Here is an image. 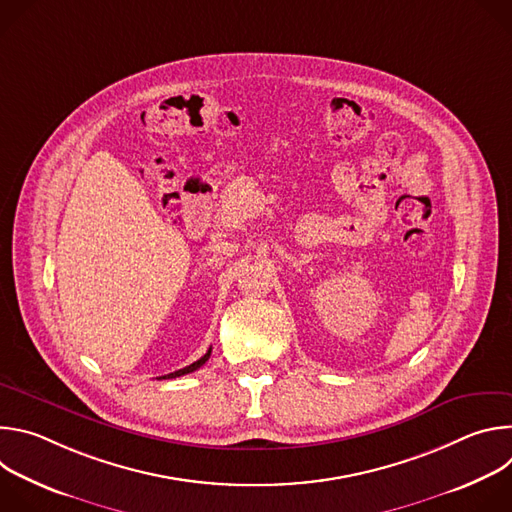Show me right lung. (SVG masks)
<instances>
[{
    "mask_svg": "<svg viewBox=\"0 0 512 512\" xmlns=\"http://www.w3.org/2000/svg\"><path fill=\"white\" fill-rule=\"evenodd\" d=\"M208 356H210V348H208V352L202 356V358H198L196 362H192V364H188V367H184V369H180V371H174V373H170V375H164V377H160V379H176V377H182V375H188V373H194L196 369H200L202 364L208 360Z\"/></svg>",
    "mask_w": 512,
    "mask_h": 512,
    "instance_id": "obj_1",
    "label": "right lung"
}]
</instances>
